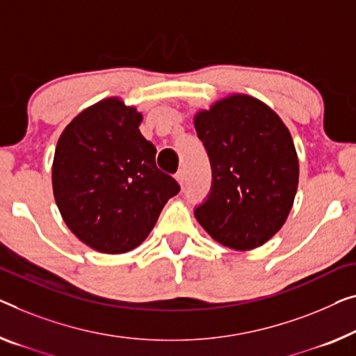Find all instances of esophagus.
I'll return each instance as SVG.
<instances>
[{"label": "esophagus", "instance_id": "obj_1", "mask_svg": "<svg viewBox=\"0 0 356 356\" xmlns=\"http://www.w3.org/2000/svg\"><path fill=\"white\" fill-rule=\"evenodd\" d=\"M176 179H177V182L180 184V187H184V184H185V171H184V169H179V171L176 172Z\"/></svg>", "mask_w": 356, "mask_h": 356}]
</instances>
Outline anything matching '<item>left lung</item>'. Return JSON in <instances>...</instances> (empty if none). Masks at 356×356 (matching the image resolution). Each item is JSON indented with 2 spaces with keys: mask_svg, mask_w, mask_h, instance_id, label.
<instances>
[{
  "mask_svg": "<svg viewBox=\"0 0 356 356\" xmlns=\"http://www.w3.org/2000/svg\"><path fill=\"white\" fill-rule=\"evenodd\" d=\"M195 129L212 171L196 220L222 246L264 245L283 227L299 182L288 127L261 100L232 95L196 115Z\"/></svg>",
  "mask_w": 356,
  "mask_h": 356,
  "instance_id": "obj_1",
  "label": "left lung"
}]
</instances>
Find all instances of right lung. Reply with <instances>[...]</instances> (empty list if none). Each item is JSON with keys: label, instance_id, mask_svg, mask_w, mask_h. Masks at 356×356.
<instances>
[{"label": "right lung", "instance_id": "right-lung-1", "mask_svg": "<svg viewBox=\"0 0 356 356\" xmlns=\"http://www.w3.org/2000/svg\"><path fill=\"white\" fill-rule=\"evenodd\" d=\"M142 115L107 99L81 111L62 132L52 164L60 214L95 251L127 252L156 224L179 184L156 168V148L140 134Z\"/></svg>", "mask_w": 356, "mask_h": 356}]
</instances>
